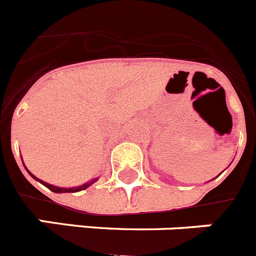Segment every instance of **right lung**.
Instances as JSON below:
<instances>
[{
  "label": "right lung",
  "mask_w": 256,
  "mask_h": 256,
  "mask_svg": "<svg viewBox=\"0 0 256 256\" xmlns=\"http://www.w3.org/2000/svg\"><path fill=\"white\" fill-rule=\"evenodd\" d=\"M25 167V166H24ZM26 168V167H25ZM28 171V170H26ZM29 172V171H28ZM29 174H30L32 177H33L34 180H36V181H39V182L42 184V185H44L46 188H50V191H54V192H76V191H80V190H82V188H88L89 185H92V184L93 182H96V180H94V181H92V182H88V184H85V185H82V186H79V188H57V186H54V185H50V184H47V182H44V181H42V180H39V178H36V176H34V174H32L30 172H29Z\"/></svg>",
  "instance_id": "1"
}]
</instances>
